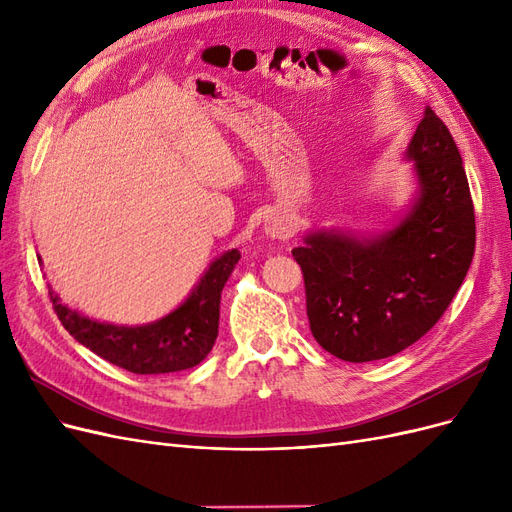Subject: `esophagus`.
I'll return each mask as SVG.
<instances>
[{
    "instance_id": "34e87169",
    "label": "esophagus",
    "mask_w": 512,
    "mask_h": 512,
    "mask_svg": "<svg viewBox=\"0 0 512 512\" xmlns=\"http://www.w3.org/2000/svg\"><path fill=\"white\" fill-rule=\"evenodd\" d=\"M265 232L271 239H288L294 232L292 218L286 211H273L269 218L265 220Z\"/></svg>"
}]
</instances>
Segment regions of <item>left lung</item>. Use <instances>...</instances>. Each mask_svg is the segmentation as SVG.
<instances>
[{"mask_svg": "<svg viewBox=\"0 0 512 512\" xmlns=\"http://www.w3.org/2000/svg\"><path fill=\"white\" fill-rule=\"evenodd\" d=\"M406 158L418 194L393 230L374 239L318 230L292 250L305 280L309 329L342 361H378L418 342L472 265L476 224L466 168L429 106Z\"/></svg>", "mask_w": 512, "mask_h": 512, "instance_id": "obj_1", "label": "left lung"}]
</instances>
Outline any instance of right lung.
<instances>
[{
  "label": "right lung",
  "mask_w": 512,
  "mask_h": 512,
  "mask_svg": "<svg viewBox=\"0 0 512 512\" xmlns=\"http://www.w3.org/2000/svg\"><path fill=\"white\" fill-rule=\"evenodd\" d=\"M239 258V250L215 258L175 312L141 327L91 320L61 303L53 290L49 294L64 329L104 361L132 374H170L198 365L211 352L218 337L222 288Z\"/></svg>",
  "instance_id": "add662e5"
}]
</instances>
